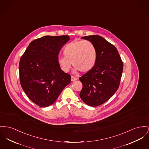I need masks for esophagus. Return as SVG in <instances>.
<instances>
[{
    "label": "esophagus",
    "instance_id": "esophagus-1",
    "mask_svg": "<svg viewBox=\"0 0 149 149\" xmlns=\"http://www.w3.org/2000/svg\"><path fill=\"white\" fill-rule=\"evenodd\" d=\"M77 79L76 77H75L74 76H71V81H76Z\"/></svg>",
    "mask_w": 149,
    "mask_h": 149
}]
</instances>
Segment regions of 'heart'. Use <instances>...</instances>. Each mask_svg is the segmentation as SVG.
<instances>
[{
    "label": "heart",
    "instance_id": "1",
    "mask_svg": "<svg viewBox=\"0 0 149 149\" xmlns=\"http://www.w3.org/2000/svg\"><path fill=\"white\" fill-rule=\"evenodd\" d=\"M65 56H60L58 62L64 72L70 70L72 63L74 71L87 72L95 66L97 58V50L89 40H75L67 44L64 49Z\"/></svg>",
    "mask_w": 149,
    "mask_h": 149
}]
</instances>
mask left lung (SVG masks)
<instances>
[{
    "label": "left lung",
    "mask_w": 149,
    "mask_h": 149,
    "mask_svg": "<svg viewBox=\"0 0 149 149\" xmlns=\"http://www.w3.org/2000/svg\"><path fill=\"white\" fill-rule=\"evenodd\" d=\"M94 45L97 53L95 66L79 79L83 87L79 93L82 101L97 107L107 102L119 88L123 63L116 48L97 35L85 36Z\"/></svg>",
    "instance_id": "8db88e82"
}]
</instances>
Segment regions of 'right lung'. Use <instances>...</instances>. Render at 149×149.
<instances>
[{
  "instance_id": "right-lung-1",
  "label": "right lung",
  "mask_w": 149,
  "mask_h": 149,
  "mask_svg": "<svg viewBox=\"0 0 149 149\" xmlns=\"http://www.w3.org/2000/svg\"><path fill=\"white\" fill-rule=\"evenodd\" d=\"M70 40L68 36H46L33 40L20 59V84L35 104L46 107L53 104L70 82V76L61 70L58 55Z\"/></svg>"
}]
</instances>
